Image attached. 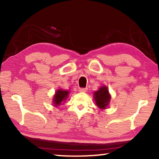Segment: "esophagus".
Returning <instances> with one entry per match:
<instances>
[{
  "label": "esophagus",
  "instance_id": "34e87169",
  "mask_svg": "<svg viewBox=\"0 0 159 159\" xmlns=\"http://www.w3.org/2000/svg\"><path fill=\"white\" fill-rule=\"evenodd\" d=\"M79 92H86L87 91V88H83V87H80L78 89Z\"/></svg>",
  "mask_w": 159,
  "mask_h": 159
}]
</instances>
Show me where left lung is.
Here are the masks:
<instances>
[{
    "instance_id": "left-lung-1",
    "label": "left lung",
    "mask_w": 159,
    "mask_h": 159,
    "mask_svg": "<svg viewBox=\"0 0 159 159\" xmlns=\"http://www.w3.org/2000/svg\"><path fill=\"white\" fill-rule=\"evenodd\" d=\"M94 97L97 106L102 109L106 108L111 99L107 87H102L98 91L95 92Z\"/></svg>"
}]
</instances>
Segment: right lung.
<instances>
[{
    "instance_id": "right-lung-1",
    "label": "right lung",
    "mask_w": 159,
    "mask_h": 159,
    "mask_svg": "<svg viewBox=\"0 0 159 159\" xmlns=\"http://www.w3.org/2000/svg\"><path fill=\"white\" fill-rule=\"evenodd\" d=\"M68 94H69V92L68 91H64V90L58 89L57 91L56 92L54 100H53L55 106L57 107L58 105H60L61 102L67 99V97H68Z\"/></svg>"
}]
</instances>
